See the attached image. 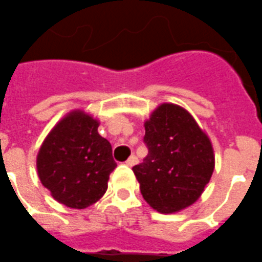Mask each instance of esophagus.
Segmentation results:
<instances>
[{
    "label": "esophagus",
    "instance_id": "obj_1",
    "mask_svg": "<svg viewBox=\"0 0 262 262\" xmlns=\"http://www.w3.org/2000/svg\"><path fill=\"white\" fill-rule=\"evenodd\" d=\"M136 163H137V157H136V156H130V158H129L128 161L125 162V165L129 166V167H132V166H134V165H136Z\"/></svg>",
    "mask_w": 262,
    "mask_h": 262
}]
</instances>
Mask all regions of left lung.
<instances>
[{
  "label": "left lung",
  "instance_id": "left-lung-1",
  "mask_svg": "<svg viewBox=\"0 0 262 262\" xmlns=\"http://www.w3.org/2000/svg\"><path fill=\"white\" fill-rule=\"evenodd\" d=\"M149 153L133 172L151 208L174 213L194 204L208 185L215 156L211 140L185 108L163 103L145 121Z\"/></svg>",
  "mask_w": 262,
  "mask_h": 262
}]
</instances>
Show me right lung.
Returning a JSON list of instances; mask_svg holds the SVG:
<instances>
[{
  "label": "right lung",
  "instance_id": "obj_1",
  "mask_svg": "<svg viewBox=\"0 0 262 262\" xmlns=\"http://www.w3.org/2000/svg\"><path fill=\"white\" fill-rule=\"evenodd\" d=\"M99 125L90 113L71 111L50 130L36 156L40 183L70 208L83 210L101 199L117 166Z\"/></svg>",
  "mask_w": 262,
  "mask_h": 262
}]
</instances>
